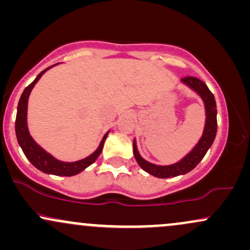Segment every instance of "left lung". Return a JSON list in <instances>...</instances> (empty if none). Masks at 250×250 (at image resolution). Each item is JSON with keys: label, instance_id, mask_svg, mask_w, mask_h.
Returning <instances> with one entry per match:
<instances>
[{"label": "left lung", "instance_id": "left-lung-1", "mask_svg": "<svg viewBox=\"0 0 250 250\" xmlns=\"http://www.w3.org/2000/svg\"><path fill=\"white\" fill-rule=\"evenodd\" d=\"M182 82L193 88L199 95L202 97L203 102L206 105V114H207V120H206V127L205 131H203L202 137L196 145L193 150L189 153L185 159L181 160L180 162L174 163L170 166H156L153 163H149L143 160L140 156L139 151L136 148V142L133 143V151L134 156L136 159L137 163L143 170L147 173L154 175V176L160 177V179H167V177H174L177 175H182L186 173H189L190 170L199 165L201 160L203 159L208 149L213 145L215 136H216L217 130V119H216V102H215V97L213 95L209 88L207 87L205 82L201 81L200 79L194 76H185L182 77Z\"/></svg>", "mask_w": 250, "mask_h": 250}]
</instances>
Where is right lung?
<instances>
[{"label":"right lung","mask_w":250,"mask_h":250,"mask_svg":"<svg viewBox=\"0 0 250 250\" xmlns=\"http://www.w3.org/2000/svg\"><path fill=\"white\" fill-rule=\"evenodd\" d=\"M51 67V65H50ZM50 67H48L47 69L37 75V77L34 80L33 82L24 89L23 93H22L21 97H20L19 105H17V114H16V121H15V131H16V137L17 142L21 146L22 150L27 159L33 163L37 169L43 171V173L47 174H54V175H60V176H73V175L79 174L80 171H82L83 169L89 167L90 165H93L96 161L97 157L101 154L103 145H104V140L107 137L108 133L103 136L101 143H100L99 148L96 149V151H94L90 156L85 157V159L80 160L76 162H62L59 160L54 159L50 154H48L47 151H44L40 147L37 143H35L31 136L29 135L27 127V105H28V97L33 89L35 83L39 81L40 77L43 75L44 71H47Z\"/></svg>","instance_id":"1"}]
</instances>
